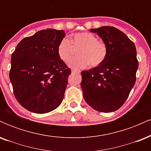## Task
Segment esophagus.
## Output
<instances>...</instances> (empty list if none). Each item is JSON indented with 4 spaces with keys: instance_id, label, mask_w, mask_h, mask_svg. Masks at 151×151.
Masks as SVG:
<instances>
[{
    "instance_id": "34e87169",
    "label": "esophagus",
    "mask_w": 151,
    "mask_h": 151,
    "mask_svg": "<svg viewBox=\"0 0 151 151\" xmlns=\"http://www.w3.org/2000/svg\"><path fill=\"white\" fill-rule=\"evenodd\" d=\"M72 73H79V72H80V71L75 70V69H72Z\"/></svg>"
}]
</instances>
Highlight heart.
Here are the masks:
<instances>
[{
  "instance_id": "heart-1",
  "label": "heart",
  "mask_w": 151,
  "mask_h": 151,
  "mask_svg": "<svg viewBox=\"0 0 151 151\" xmlns=\"http://www.w3.org/2000/svg\"><path fill=\"white\" fill-rule=\"evenodd\" d=\"M74 48L79 57L70 60L69 65L75 69L85 68L89 65L97 67L104 62L108 54V47L104 42L98 40L96 35L88 32L74 34L71 41L67 37L61 40L58 47V56L67 62L74 54Z\"/></svg>"
}]
</instances>
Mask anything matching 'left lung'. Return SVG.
<instances>
[{
    "instance_id": "obj_1",
    "label": "left lung",
    "mask_w": 151,
    "mask_h": 151,
    "mask_svg": "<svg viewBox=\"0 0 151 151\" xmlns=\"http://www.w3.org/2000/svg\"><path fill=\"white\" fill-rule=\"evenodd\" d=\"M90 30L106 44L108 54L101 65L81 72L83 96L91 108L109 113L124 104L136 82L138 67L136 46L114 27L103 26Z\"/></svg>"
}]
</instances>
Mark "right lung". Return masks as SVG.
<instances>
[{"label":"right lung","mask_w":151,"mask_h":151,"mask_svg":"<svg viewBox=\"0 0 151 151\" xmlns=\"http://www.w3.org/2000/svg\"><path fill=\"white\" fill-rule=\"evenodd\" d=\"M64 30L47 29L22 39L11 56L10 81L22 107L36 114L57 109L63 100L70 68L59 58Z\"/></svg>","instance_id":"add662e5"}]
</instances>
